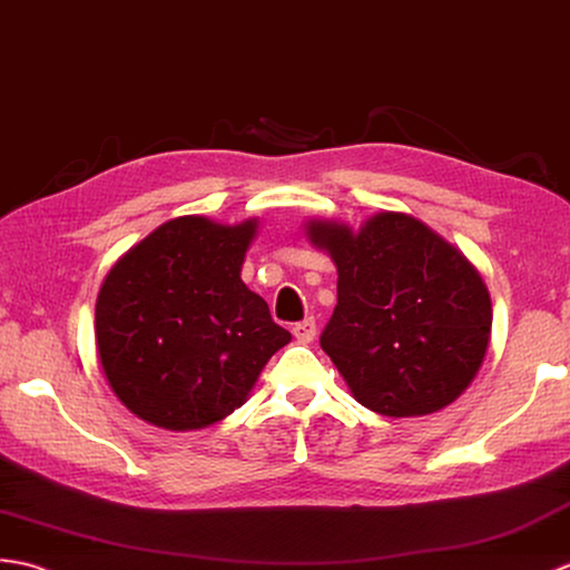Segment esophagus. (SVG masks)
<instances>
[{
    "mask_svg": "<svg viewBox=\"0 0 570 570\" xmlns=\"http://www.w3.org/2000/svg\"><path fill=\"white\" fill-rule=\"evenodd\" d=\"M293 334L299 344H309V341L317 336V324H314V320H302L293 326Z\"/></svg>",
    "mask_w": 570,
    "mask_h": 570,
    "instance_id": "34e87169",
    "label": "esophagus"
}]
</instances>
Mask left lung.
Here are the masks:
<instances>
[{
	"instance_id": "1",
	"label": "left lung",
	"mask_w": 570,
	"mask_h": 570,
	"mask_svg": "<svg viewBox=\"0 0 570 570\" xmlns=\"http://www.w3.org/2000/svg\"><path fill=\"white\" fill-rule=\"evenodd\" d=\"M307 234L338 271L320 344L353 397L385 416L456 400L485 358L492 324L488 287L463 253L395 212L358 234L334 222H312Z\"/></svg>"
}]
</instances>
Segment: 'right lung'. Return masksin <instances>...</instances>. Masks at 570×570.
Returning <instances> with one entry per match:
<instances>
[{"label": "right lung", "instance_id": "1", "mask_svg": "<svg viewBox=\"0 0 570 570\" xmlns=\"http://www.w3.org/2000/svg\"><path fill=\"white\" fill-rule=\"evenodd\" d=\"M253 234L256 222L173 219L105 277L95 309L99 361L141 420L175 432L224 420L293 338L242 281Z\"/></svg>", "mask_w": 570, "mask_h": 570}]
</instances>
